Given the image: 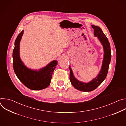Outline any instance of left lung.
Returning <instances> with one entry per match:
<instances>
[{"label":"left lung","instance_id":"obj_1","mask_svg":"<svg viewBox=\"0 0 126 126\" xmlns=\"http://www.w3.org/2000/svg\"><path fill=\"white\" fill-rule=\"evenodd\" d=\"M92 27L94 29V36L98 37L104 49V58L100 72L97 77L88 83H84L79 81L74 77L70 65L69 66L70 80L72 85L75 89L83 92H90L94 90L104 81L107 76L111 59V47L108 39L103 32L101 28L93 25Z\"/></svg>","mask_w":126,"mask_h":126}]
</instances>
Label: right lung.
Masks as SVG:
<instances>
[{"label":"right lung","mask_w":126,"mask_h":126,"mask_svg":"<svg viewBox=\"0 0 126 126\" xmlns=\"http://www.w3.org/2000/svg\"><path fill=\"white\" fill-rule=\"evenodd\" d=\"M24 31L22 30L15 41L13 51V66L18 79L28 88L33 90H40L48 87L52 75L57 65V61L53 60L46 67L37 70L30 69L24 65L20 57L19 45Z\"/></svg>","instance_id":"1"}]
</instances>
